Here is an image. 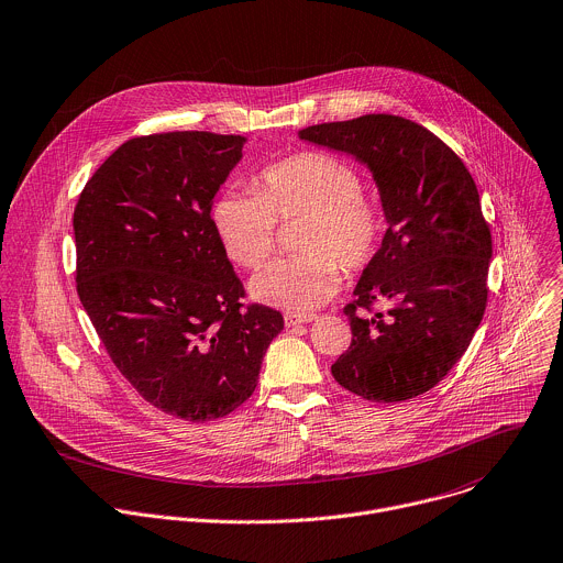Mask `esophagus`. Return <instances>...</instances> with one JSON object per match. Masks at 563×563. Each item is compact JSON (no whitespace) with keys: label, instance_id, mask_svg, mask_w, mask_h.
Returning <instances> with one entry per match:
<instances>
[{"label":"esophagus","instance_id":"34e87169","mask_svg":"<svg viewBox=\"0 0 563 563\" xmlns=\"http://www.w3.org/2000/svg\"><path fill=\"white\" fill-rule=\"evenodd\" d=\"M311 320H313V313H294V311H287V313H285V324H287V327H296V324L311 322Z\"/></svg>","mask_w":563,"mask_h":563}]
</instances>
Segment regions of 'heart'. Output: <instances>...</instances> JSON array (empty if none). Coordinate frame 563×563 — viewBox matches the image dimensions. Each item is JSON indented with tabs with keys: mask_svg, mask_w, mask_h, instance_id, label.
I'll list each match as a JSON object with an SVG mask.
<instances>
[{
	"mask_svg": "<svg viewBox=\"0 0 563 563\" xmlns=\"http://www.w3.org/2000/svg\"><path fill=\"white\" fill-rule=\"evenodd\" d=\"M258 192L223 190L210 217L228 256L241 267H261L274 250L278 221L305 217L296 247L302 254L267 263L252 278V296L294 313L324 305L346 269H360L378 254L387 217L362 192L360 174L344 161L305 150L265 165Z\"/></svg>",
	"mask_w": 563,
	"mask_h": 563,
	"instance_id": "1",
	"label": "heart"
}]
</instances>
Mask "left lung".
<instances>
[{
	"label": "left lung",
	"mask_w": 563,
	"mask_h": 563,
	"mask_svg": "<svg viewBox=\"0 0 563 563\" xmlns=\"http://www.w3.org/2000/svg\"><path fill=\"white\" fill-rule=\"evenodd\" d=\"M298 136L366 163L389 223L344 307L353 338L333 378L371 402L418 398L464 355L486 309L493 241L477 185L442 139L405 117L364 114Z\"/></svg>",
	"instance_id": "left-lung-1"
}]
</instances>
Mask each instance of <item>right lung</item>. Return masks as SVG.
Segmentation results:
<instances>
[{
  "instance_id": "add662e5",
  "label": "right lung",
  "mask_w": 563,
  "mask_h": 563,
  "mask_svg": "<svg viewBox=\"0 0 563 563\" xmlns=\"http://www.w3.org/2000/svg\"><path fill=\"white\" fill-rule=\"evenodd\" d=\"M245 136L163 132L119 145L88 178L73 228L77 294L143 400L208 422L256 389L280 311L252 302L212 225Z\"/></svg>"
}]
</instances>
